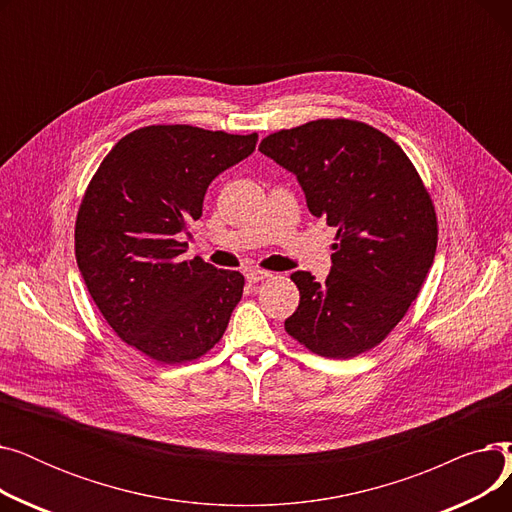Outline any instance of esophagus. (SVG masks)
Returning a JSON list of instances; mask_svg holds the SVG:
<instances>
[{
  "label": "esophagus",
  "mask_w": 512,
  "mask_h": 512,
  "mask_svg": "<svg viewBox=\"0 0 512 512\" xmlns=\"http://www.w3.org/2000/svg\"><path fill=\"white\" fill-rule=\"evenodd\" d=\"M267 278H272V272H265V270H249L247 272V282H251V284L263 282Z\"/></svg>",
  "instance_id": "esophagus-1"
}]
</instances>
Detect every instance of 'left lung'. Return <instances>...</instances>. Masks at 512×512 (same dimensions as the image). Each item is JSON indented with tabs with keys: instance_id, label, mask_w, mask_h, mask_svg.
I'll use <instances>...</instances> for the list:
<instances>
[{
	"instance_id": "8db88e82",
	"label": "left lung",
	"mask_w": 512,
	"mask_h": 512,
	"mask_svg": "<svg viewBox=\"0 0 512 512\" xmlns=\"http://www.w3.org/2000/svg\"><path fill=\"white\" fill-rule=\"evenodd\" d=\"M259 151L297 176L309 211L336 232L326 282L290 280L301 303L286 332L311 353L351 359L405 317L434 263L432 197L407 153L357 120H313L265 137Z\"/></svg>"
}]
</instances>
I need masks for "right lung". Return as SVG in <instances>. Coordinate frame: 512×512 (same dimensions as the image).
Here are the masks:
<instances>
[{
	"mask_svg": "<svg viewBox=\"0 0 512 512\" xmlns=\"http://www.w3.org/2000/svg\"><path fill=\"white\" fill-rule=\"evenodd\" d=\"M257 132L157 124L126 134L87 186L74 251L91 299L112 330L157 363L203 357L242 297L240 272L184 261L188 224L207 186L249 157Z\"/></svg>",
	"mask_w": 512,
	"mask_h": 512,
	"instance_id": "add662e5",
	"label": "right lung"
}]
</instances>
